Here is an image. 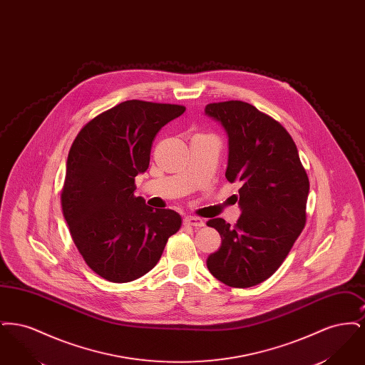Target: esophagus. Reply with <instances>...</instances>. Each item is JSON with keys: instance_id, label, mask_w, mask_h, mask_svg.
<instances>
[{"instance_id": "esophagus-1", "label": "esophagus", "mask_w": 365, "mask_h": 365, "mask_svg": "<svg viewBox=\"0 0 365 365\" xmlns=\"http://www.w3.org/2000/svg\"><path fill=\"white\" fill-rule=\"evenodd\" d=\"M185 225L186 226L191 227H204V220L202 219H200V217H195V216H187V217H185Z\"/></svg>"}]
</instances>
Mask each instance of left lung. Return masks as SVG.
Returning <instances> with one entry per match:
<instances>
[{
    "label": "left lung",
    "instance_id": "8db88e82",
    "mask_svg": "<svg viewBox=\"0 0 365 365\" xmlns=\"http://www.w3.org/2000/svg\"><path fill=\"white\" fill-rule=\"evenodd\" d=\"M228 135V182H241V217L234 226L216 217L222 246L207 260L209 272L230 287H252L282 265L307 223L309 179L286 128L243 101L207 105Z\"/></svg>",
    "mask_w": 365,
    "mask_h": 365
}]
</instances>
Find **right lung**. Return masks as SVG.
<instances>
[{
  "label": "right lung",
  "mask_w": 365,
  "mask_h": 365,
  "mask_svg": "<svg viewBox=\"0 0 365 365\" xmlns=\"http://www.w3.org/2000/svg\"><path fill=\"white\" fill-rule=\"evenodd\" d=\"M185 110L183 105L124 101L87 122L71 145L63 215L83 260L101 278H140L182 226L179 213L153 210L134 191L157 133Z\"/></svg>",
  "instance_id": "add662e5"
}]
</instances>
